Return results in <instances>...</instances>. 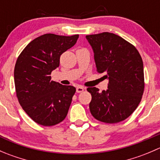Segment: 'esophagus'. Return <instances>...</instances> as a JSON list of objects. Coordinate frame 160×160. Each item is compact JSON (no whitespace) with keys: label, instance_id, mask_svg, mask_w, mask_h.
I'll return each instance as SVG.
<instances>
[{"label":"esophagus","instance_id":"esophagus-1","mask_svg":"<svg viewBox=\"0 0 160 160\" xmlns=\"http://www.w3.org/2000/svg\"><path fill=\"white\" fill-rule=\"evenodd\" d=\"M83 90H84V88H83V87L81 86H79L77 88V93H81V92L83 91Z\"/></svg>","mask_w":160,"mask_h":160}]
</instances>
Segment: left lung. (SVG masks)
I'll use <instances>...</instances> for the list:
<instances>
[{
	"mask_svg": "<svg viewBox=\"0 0 160 160\" xmlns=\"http://www.w3.org/2000/svg\"><path fill=\"white\" fill-rule=\"evenodd\" d=\"M98 72H106L108 90L88 88L90 111L94 118L114 124L125 120L137 108L144 91L143 62L136 48L122 37L103 32L87 35Z\"/></svg>",
	"mask_w": 160,
	"mask_h": 160,
	"instance_id": "8db88e82",
	"label": "left lung"
}]
</instances>
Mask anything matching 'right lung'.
<instances>
[{"label":"right lung","mask_w":160,"mask_h":160,"mask_svg":"<svg viewBox=\"0 0 160 160\" xmlns=\"http://www.w3.org/2000/svg\"><path fill=\"white\" fill-rule=\"evenodd\" d=\"M78 38L45 34L28 43L16 61L14 79L19 104L38 125L52 126L67 117L76 88L52 81L50 74Z\"/></svg>","instance_id":"add662e5"}]
</instances>
